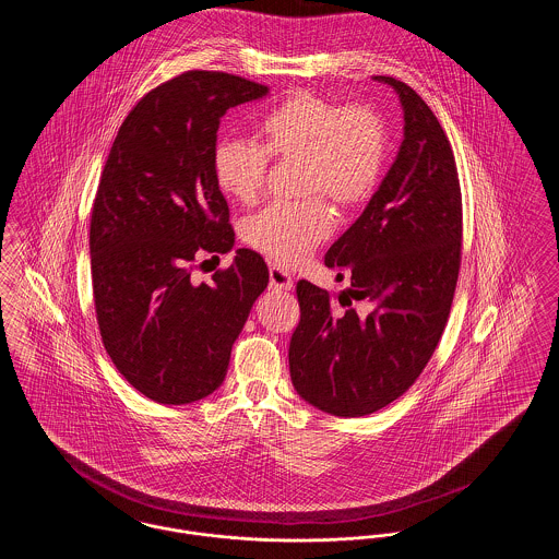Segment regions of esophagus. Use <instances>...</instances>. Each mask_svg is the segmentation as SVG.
<instances>
[{
  "label": "esophagus",
  "mask_w": 559,
  "mask_h": 559,
  "mask_svg": "<svg viewBox=\"0 0 559 559\" xmlns=\"http://www.w3.org/2000/svg\"><path fill=\"white\" fill-rule=\"evenodd\" d=\"M270 287L276 292H292L294 278L287 270H283L278 265H270Z\"/></svg>",
  "instance_id": "esophagus-1"
}]
</instances>
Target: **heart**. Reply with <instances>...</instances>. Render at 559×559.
I'll return each instance as SVG.
<instances>
[{"label": "heart", "mask_w": 559, "mask_h": 559, "mask_svg": "<svg viewBox=\"0 0 559 559\" xmlns=\"http://www.w3.org/2000/svg\"><path fill=\"white\" fill-rule=\"evenodd\" d=\"M261 144L242 138L221 140L213 153L216 187L249 206L265 189L270 157L301 159L300 204H272L245 225V240L278 265H298L334 229V216L321 195L341 209L366 202L383 173L386 129L368 106H346L296 91L259 121Z\"/></svg>", "instance_id": "b5f03b06"}]
</instances>
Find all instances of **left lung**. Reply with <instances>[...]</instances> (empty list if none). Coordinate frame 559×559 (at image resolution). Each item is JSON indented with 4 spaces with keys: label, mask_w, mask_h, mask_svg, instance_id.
<instances>
[{
    "label": "left lung",
    "mask_w": 559,
    "mask_h": 559,
    "mask_svg": "<svg viewBox=\"0 0 559 559\" xmlns=\"http://www.w3.org/2000/svg\"><path fill=\"white\" fill-rule=\"evenodd\" d=\"M404 140L379 191L325 253L350 276L336 310L330 292L300 281L289 372L301 397L336 417L381 411L413 385L444 332L462 263V189L451 142L421 95L391 76Z\"/></svg>",
    "instance_id": "left-lung-1"
}]
</instances>
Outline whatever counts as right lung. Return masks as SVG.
<instances>
[{
    "label": "right lung",
    "instance_id": "1",
    "mask_svg": "<svg viewBox=\"0 0 559 559\" xmlns=\"http://www.w3.org/2000/svg\"><path fill=\"white\" fill-rule=\"evenodd\" d=\"M265 93L242 76L182 72L131 108L108 153L88 229L95 317L117 370L153 402L211 395L267 287L249 249L209 283L191 276L200 255L234 247L213 174L221 117Z\"/></svg>",
    "mask_w": 559,
    "mask_h": 559
}]
</instances>
